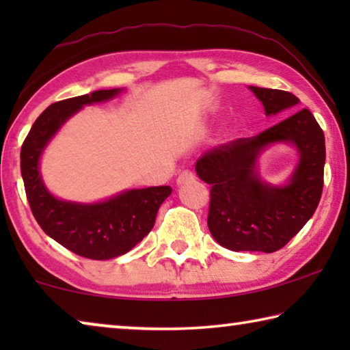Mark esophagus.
Returning <instances> with one entry per match:
<instances>
[{"label": "esophagus", "instance_id": "34e87169", "mask_svg": "<svg viewBox=\"0 0 350 350\" xmlns=\"http://www.w3.org/2000/svg\"><path fill=\"white\" fill-rule=\"evenodd\" d=\"M193 179H194V174L191 173V171L185 170V171H182L179 176H177V185H183V183H187Z\"/></svg>", "mask_w": 350, "mask_h": 350}]
</instances>
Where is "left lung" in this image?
I'll list each match as a JSON object with an SVG mask.
<instances>
[{
	"instance_id": "8db88e82",
	"label": "left lung",
	"mask_w": 350,
	"mask_h": 350,
	"mask_svg": "<svg viewBox=\"0 0 350 350\" xmlns=\"http://www.w3.org/2000/svg\"><path fill=\"white\" fill-rule=\"evenodd\" d=\"M265 114L295 108L292 92L250 86ZM275 141H292L300 163L286 187L265 186L254 171L257 154ZM324 133L309 109H299L253 137L236 139L206 151L196 173L210 188V233L233 252L280 250L313 216L323 194Z\"/></svg>"
}]
</instances>
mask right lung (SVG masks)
Listing matches in <instances>:
<instances>
[{
	"instance_id": "obj_1",
	"label": "right lung",
	"mask_w": 350,
	"mask_h": 350,
	"mask_svg": "<svg viewBox=\"0 0 350 350\" xmlns=\"http://www.w3.org/2000/svg\"><path fill=\"white\" fill-rule=\"evenodd\" d=\"M120 90H102L52 103L41 112L21 146V176L35 221L43 232L75 254L90 259H112L140 242L151 232L170 187L131 189L102 204L81 205L55 199L43 185L38 159L64 120L83 105L103 102Z\"/></svg>"
}]
</instances>
